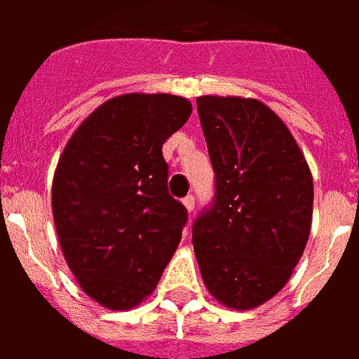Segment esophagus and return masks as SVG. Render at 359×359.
I'll return each instance as SVG.
<instances>
[{"instance_id":"esophagus-1","label":"esophagus","mask_w":359,"mask_h":359,"mask_svg":"<svg viewBox=\"0 0 359 359\" xmlns=\"http://www.w3.org/2000/svg\"><path fill=\"white\" fill-rule=\"evenodd\" d=\"M183 205H185V209H187L189 213H191V211L194 209V196H191V194H189V196L183 198Z\"/></svg>"}]
</instances>
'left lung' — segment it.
Returning a JSON list of instances; mask_svg holds the SVG:
<instances>
[{
  "instance_id": "1",
  "label": "left lung",
  "mask_w": 359,
  "mask_h": 359,
  "mask_svg": "<svg viewBox=\"0 0 359 359\" xmlns=\"http://www.w3.org/2000/svg\"><path fill=\"white\" fill-rule=\"evenodd\" d=\"M215 200L193 224L203 283L220 304L254 309L287 283L308 243L313 180L287 126L259 100L200 96Z\"/></svg>"
}]
</instances>
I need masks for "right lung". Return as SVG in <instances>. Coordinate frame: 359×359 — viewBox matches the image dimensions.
Returning a JSON list of instances; mask_svg holds the SVG:
<instances>
[{
    "instance_id": "right-lung-1",
    "label": "right lung",
    "mask_w": 359,
    "mask_h": 359,
    "mask_svg": "<svg viewBox=\"0 0 359 359\" xmlns=\"http://www.w3.org/2000/svg\"><path fill=\"white\" fill-rule=\"evenodd\" d=\"M193 113L172 94L102 103L65 146L51 209L65 259L103 308L139 306L174 256L187 209L168 194L163 144Z\"/></svg>"
}]
</instances>
